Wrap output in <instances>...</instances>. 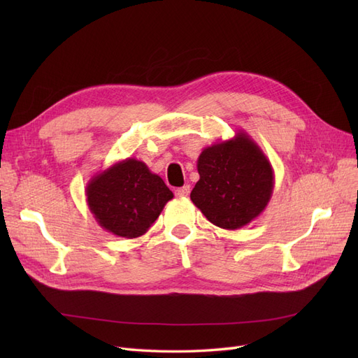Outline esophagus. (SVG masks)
I'll list each match as a JSON object with an SVG mask.
<instances>
[{
    "label": "esophagus",
    "instance_id": "obj_1",
    "mask_svg": "<svg viewBox=\"0 0 358 358\" xmlns=\"http://www.w3.org/2000/svg\"><path fill=\"white\" fill-rule=\"evenodd\" d=\"M189 191H191L189 185H185V187L178 188V189L175 191V194H176L178 197H188V196H189Z\"/></svg>",
    "mask_w": 358,
    "mask_h": 358
}]
</instances>
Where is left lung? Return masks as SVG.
I'll return each instance as SVG.
<instances>
[{
  "mask_svg": "<svg viewBox=\"0 0 358 358\" xmlns=\"http://www.w3.org/2000/svg\"><path fill=\"white\" fill-rule=\"evenodd\" d=\"M191 200L213 225L242 229L263 213L275 187L267 157L246 133L203 149Z\"/></svg>",
  "mask_w": 358,
  "mask_h": 358,
  "instance_id": "8db88e82",
  "label": "left lung"
}]
</instances>
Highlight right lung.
<instances>
[{"label":"right lung","mask_w":358,"mask_h":358,"mask_svg":"<svg viewBox=\"0 0 358 358\" xmlns=\"http://www.w3.org/2000/svg\"><path fill=\"white\" fill-rule=\"evenodd\" d=\"M171 199L164 180L136 158L117 161L86 185V203L95 221L125 239L143 236Z\"/></svg>","instance_id":"right-lung-1"}]
</instances>
